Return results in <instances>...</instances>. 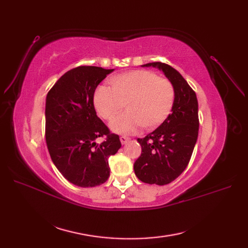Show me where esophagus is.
Instances as JSON below:
<instances>
[{
    "label": "esophagus",
    "instance_id": "34e87169",
    "mask_svg": "<svg viewBox=\"0 0 248 248\" xmlns=\"http://www.w3.org/2000/svg\"><path fill=\"white\" fill-rule=\"evenodd\" d=\"M120 140H121V142H122V145H125V144H127V142H128L129 140H130V139L129 138H127V137H121L120 138Z\"/></svg>",
    "mask_w": 248,
    "mask_h": 248
}]
</instances>
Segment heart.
Segmentation results:
<instances>
[{
  "label": "heart",
  "mask_w": 248,
  "mask_h": 248,
  "mask_svg": "<svg viewBox=\"0 0 248 248\" xmlns=\"http://www.w3.org/2000/svg\"><path fill=\"white\" fill-rule=\"evenodd\" d=\"M110 86H100L94 94V107L98 115L111 120L121 111L126 102L127 110L110 123L112 131L132 134L141 127L152 129L170 112L175 101V88L164 78L149 70H133L109 79Z\"/></svg>",
  "instance_id": "obj_1"
}]
</instances>
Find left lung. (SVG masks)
I'll use <instances>...</instances> for the list:
<instances>
[{
    "label": "left lung",
    "instance_id": "obj_1",
    "mask_svg": "<svg viewBox=\"0 0 248 248\" xmlns=\"http://www.w3.org/2000/svg\"><path fill=\"white\" fill-rule=\"evenodd\" d=\"M162 70L175 88L171 114L142 139L141 154L133 164L141 182L166 185L174 181L188 164L199 134V104L196 92L171 66L154 62L142 65Z\"/></svg>",
    "mask_w": 248,
    "mask_h": 248
}]
</instances>
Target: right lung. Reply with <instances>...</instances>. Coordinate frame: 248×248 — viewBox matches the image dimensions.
Listing matches in <instances>:
<instances>
[{"label":"right lung","instance_id":"obj_1","mask_svg":"<svg viewBox=\"0 0 248 248\" xmlns=\"http://www.w3.org/2000/svg\"><path fill=\"white\" fill-rule=\"evenodd\" d=\"M114 69L78 66L52 86L46 102V140L63 177L79 187H94L109 177L108 157L121 148L94 108V93ZM102 137L101 143L95 140Z\"/></svg>","mask_w":248,"mask_h":248}]
</instances>
